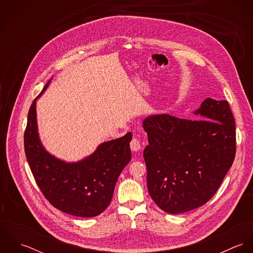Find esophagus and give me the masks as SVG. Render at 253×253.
<instances>
[{
	"instance_id": "34e87169",
	"label": "esophagus",
	"mask_w": 253,
	"mask_h": 253,
	"mask_svg": "<svg viewBox=\"0 0 253 253\" xmlns=\"http://www.w3.org/2000/svg\"><path fill=\"white\" fill-rule=\"evenodd\" d=\"M129 146H130V149H131L132 151H138V150L141 149L140 140H139L138 138H136V137H132Z\"/></svg>"
}]
</instances>
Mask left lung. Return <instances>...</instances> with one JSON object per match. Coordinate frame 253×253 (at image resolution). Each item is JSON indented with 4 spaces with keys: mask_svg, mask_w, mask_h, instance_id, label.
Returning a JSON list of instances; mask_svg holds the SVG:
<instances>
[{
    "mask_svg": "<svg viewBox=\"0 0 253 253\" xmlns=\"http://www.w3.org/2000/svg\"><path fill=\"white\" fill-rule=\"evenodd\" d=\"M195 114L203 120L163 114L143 121L148 191L171 214L208 203L235 160L236 126L228 101L207 98Z\"/></svg>",
    "mask_w": 253,
    "mask_h": 253,
    "instance_id": "left-lung-1",
    "label": "left lung"
}]
</instances>
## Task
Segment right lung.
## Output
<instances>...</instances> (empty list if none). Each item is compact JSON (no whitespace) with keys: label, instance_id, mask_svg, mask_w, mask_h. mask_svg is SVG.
I'll use <instances>...</instances> for the list:
<instances>
[{"label":"right lung","instance_id":"add662e5","mask_svg":"<svg viewBox=\"0 0 253 253\" xmlns=\"http://www.w3.org/2000/svg\"><path fill=\"white\" fill-rule=\"evenodd\" d=\"M28 112L24 131L25 155L41 192L57 210L74 216L94 217L108 208L116 182L131 159V132L105 142L84 160L67 164L47 153L41 144L36 100Z\"/></svg>","mask_w":253,"mask_h":253}]
</instances>
